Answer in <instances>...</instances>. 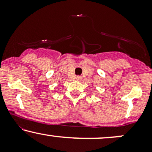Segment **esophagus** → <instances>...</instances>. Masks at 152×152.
<instances>
[{"instance_id":"esophagus-1","label":"esophagus","mask_w":152,"mask_h":152,"mask_svg":"<svg viewBox=\"0 0 152 152\" xmlns=\"http://www.w3.org/2000/svg\"><path fill=\"white\" fill-rule=\"evenodd\" d=\"M76 79H77V80L81 79V77L80 76H76Z\"/></svg>"}]
</instances>
